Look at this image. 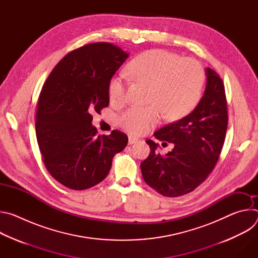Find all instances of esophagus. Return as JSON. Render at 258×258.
I'll use <instances>...</instances> for the list:
<instances>
[{
  "mask_svg": "<svg viewBox=\"0 0 258 258\" xmlns=\"http://www.w3.org/2000/svg\"><path fill=\"white\" fill-rule=\"evenodd\" d=\"M138 141H139V139H137V138H135V137H133V136H130V137H128V144H130V145L136 144V143H138Z\"/></svg>",
  "mask_w": 258,
  "mask_h": 258,
  "instance_id": "esophagus-1",
  "label": "esophagus"
}]
</instances>
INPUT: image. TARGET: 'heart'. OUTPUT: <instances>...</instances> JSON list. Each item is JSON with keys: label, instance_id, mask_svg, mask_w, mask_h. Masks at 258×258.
Wrapping results in <instances>:
<instances>
[{"label": "heart", "instance_id": "obj_1", "mask_svg": "<svg viewBox=\"0 0 258 258\" xmlns=\"http://www.w3.org/2000/svg\"><path fill=\"white\" fill-rule=\"evenodd\" d=\"M130 77L137 83L149 86L147 107H132L117 117L118 124L132 135H144L159 123L162 113L169 120L189 114L199 103L205 72L195 59H182L163 49L146 51L127 65ZM108 97L112 104H122L127 97V85L121 77H114L108 85Z\"/></svg>", "mask_w": 258, "mask_h": 258}]
</instances>
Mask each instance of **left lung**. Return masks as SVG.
Listing matches in <instances>:
<instances>
[{
    "instance_id": "obj_1",
    "label": "left lung",
    "mask_w": 258,
    "mask_h": 258,
    "mask_svg": "<svg viewBox=\"0 0 258 258\" xmlns=\"http://www.w3.org/2000/svg\"><path fill=\"white\" fill-rule=\"evenodd\" d=\"M206 76L204 96L193 111L154 134L160 141L173 143L172 151L160 155L158 144L147 141L151 152L141 163L143 178L163 196L194 191L208 177L222 152L228 127L225 86L214 70L207 68Z\"/></svg>"
}]
</instances>
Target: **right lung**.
Instances as JSON below:
<instances>
[{"instance_id": "1", "label": "right lung", "mask_w": 258, "mask_h": 258, "mask_svg": "<svg viewBox=\"0 0 258 258\" xmlns=\"http://www.w3.org/2000/svg\"><path fill=\"white\" fill-rule=\"evenodd\" d=\"M128 54L111 43H92L65 55L46 80L38 100L35 133L42 160L63 186L86 190L108 174L127 145L117 130L98 135L94 112L109 105L108 85Z\"/></svg>"}]
</instances>
